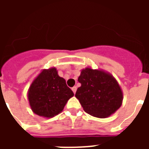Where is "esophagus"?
Segmentation results:
<instances>
[{"label": "esophagus", "mask_w": 149, "mask_h": 149, "mask_svg": "<svg viewBox=\"0 0 149 149\" xmlns=\"http://www.w3.org/2000/svg\"><path fill=\"white\" fill-rule=\"evenodd\" d=\"M72 91H73V93L75 94L76 91H77V86H74V87H72Z\"/></svg>", "instance_id": "1"}]
</instances>
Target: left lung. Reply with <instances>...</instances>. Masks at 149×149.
<instances>
[{"mask_svg": "<svg viewBox=\"0 0 149 149\" xmlns=\"http://www.w3.org/2000/svg\"><path fill=\"white\" fill-rule=\"evenodd\" d=\"M81 86L75 97L84 111L97 118H107L122 106L123 93L116 79L102 69L86 67L77 79Z\"/></svg>", "mask_w": 149, "mask_h": 149, "instance_id": "obj_1", "label": "left lung"}]
</instances>
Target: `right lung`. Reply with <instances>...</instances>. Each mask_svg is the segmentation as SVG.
<instances>
[{
    "instance_id": "1",
    "label": "right lung",
    "mask_w": 149,
    "mask_h": 149,
    "mask_svg": "<svg viewBox=\"0 0 149 149\" xmlns=\"http://www.w3.org/2000/svg\"><path fill=\"white\" fill-rule=\"evenodd\" d=\"M74 96L65 80L58 75L55 67L43 69L35 77L27 92L30 108L39 116L50 119L58 115Z\"/></svg>"
}]
</instances>
